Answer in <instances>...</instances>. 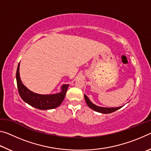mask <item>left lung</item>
I'll list each match as a JSON object with an SVG mask.
<instances>
[{"label":"left lung","mask_w":151,"mask_h":151,"mask_svg":"<svg viewBox=\"0 0 151 151\" xmlns=\"http://www.w3.org/2000/svg\"><path fill=\"white\" fill-rule=\"evenodd\" d=\"M84 96H85V99L86 104L87 105L90 107L91 109H93V111H96L98 112H101V113H103V114H109V113H111V112H113L114 111H117V110L120 109L122 108V106H119V107H103V106H97L96 104H93L92 102L90 101V99L88 98V96L86 95V94H84Z\"/></svg>","instance_id":"1"}]
</instances>
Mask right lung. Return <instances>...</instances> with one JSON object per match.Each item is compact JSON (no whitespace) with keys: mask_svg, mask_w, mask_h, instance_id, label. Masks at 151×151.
I'll list each match as a JSON object with an SVG mask.
<instances>
[{"mask_svg":"<svg viewBox=\"0 0 151 151\" xmlns=\"http://www.w3.org/2000/svg\"><path fill=\"white\" fill-rule=\"evenodd\" d=\"M20 63L18 65L16 78L19 93L25 103L36 109L40 110H49L55 109L60 106L65 99L66 93L69 85H63L61 91L52 94H40L30 91L22 84L19 74Z\"/></svg>","mask_w":151,"mask_h":151,"instance_id":"obj_1","label":"right lung"}]
</instances>
